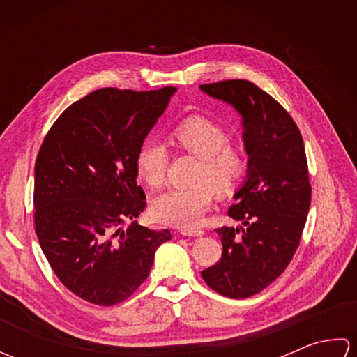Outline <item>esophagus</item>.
Wrapping results in <instances>:
<instances>
[{
    "instance_id": "esophagus-1",
    "label": "esophagus",
    "mask_w": 357,
    "mask_h": 357,
    "mask_svg": "<svg viewBox=\"0 0 357 357\" xmlns=\"http://www.w3.org/2000/svg\"><path fill=\"white\" fill-rule=\"evenodd\" d=\"M181 234L183 236H188V238H199L204 234V230H193V229H183L181 230Z\"/></svg>"
}]
</instances>
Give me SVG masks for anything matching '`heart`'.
Here are the masks:
<instances>
[{
    "label": "heart",
    "mask_w": 357,
    "mask_h": 357,
    "mask_svg": "<svg viewBox=\"0 0 357 357\" xmlns=\"http://www.w3.org/2000/svg\"><path fill=\"white\" fill-rule=\"evenodd\" d=\"M172 138L178 147L199 158L196 184L170 188L156 196L150 210L159 222L193 229L211 207L216 192L229 195L236 190L247 173L248 159L244 149L229 142V133L221 124L202 115L181 121ZM167 164V147L161 141L147 139L136 155V174L144 184L158 188L165 181Z\"/></svg>",
    "instance_id": "obj_1"
}]
</instances>
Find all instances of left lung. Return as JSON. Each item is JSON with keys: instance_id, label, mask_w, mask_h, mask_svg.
Here are the masks:
<instances>
[{"instance_id": "left-lung-1", "label": "left lung", "mask_w": 357, "mask_h": 357, "mask_svg": "<svg viewBox=\"0 0 357 357\" xmlns=\"http://www.w3.org/2000/svg\"><path fill=\"white\" fill-rule=\"evenodd\" d=\"M199 87L238 110L248 155L247 179L229 208L242 225L216 229L222 257L201 275L216 293L245 299L279 278L299 247L312 202L304 141L288 112L253 82Z\"/></svg>"}]
</instances>
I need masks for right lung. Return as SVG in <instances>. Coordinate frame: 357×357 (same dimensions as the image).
Wrapping results in <instances>:
<instances>
[{
	"mask_svg": "<svg viewBox=\"0 0 357 357\" xmlns=\"http://www.w3.org/2000/svg\"><path fill=\"white\" fill-rule=\"evenodd\" d=\"M176 87L98 89L53 123L35 162V231L66 288L110 307L138 290L156 248L172 239L128 218L146 208L136 155Z\"/></svg>",
	"mask_w": 357,
	"mask_h": 357,
	"instance_id": "1",
	"label": "right lung"
}]
</instances>
